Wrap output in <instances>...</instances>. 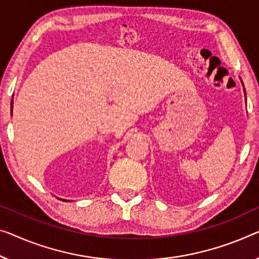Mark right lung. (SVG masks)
I'll list each match as a JSON object with an SVG mask.
<instances>
[{"instance_id": "1", "label": "right lung", "mask_w": 259, "mask_h": 259, "mask_svg": "<svg viewBox=\"0 0 259 259\" xmlns=\"http://www.w3.org/2000/svg\"><path fill=\"white\" fill-rule=\"evenodd\" d=\"M11 113H13V100H11ZM64 201H67V200H64Z\"/></svg>"}]
</instances>
